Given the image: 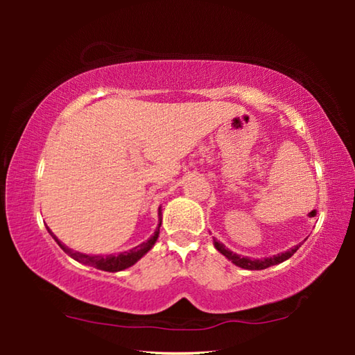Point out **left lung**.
<instances>
[{"label": "left lung", "instance_id": "obj_1", "mask_svg": "<svg viewBox=\"0 0 355 355\" xmlns=\"http://www.w3.org/2000/svg\"><path fill=\"white\" fill-rule=\"evenodd\" d=\"M213 243H214V248L218 249L222 255H224L227 260H230L233 264H236V266L243 268V269H249V271H261V269H266L269 266H274V264H279L282 261H285L290 258L294 252H296L299 248H300V243L299 245H294V248H291L290 250L286 252H282V254H277V255H272V257H266V258H250V257H241L235 254V252H232L230 249H227L224 244H222L220 241H218V239L213 238Z\"/></svg>", "mask_w": 355, "mask_h": 355}]
</instances>
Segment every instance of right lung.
Returning <instances> with one entry per match:
<instances>
[{
	"label": "right lung",
	"instance_id": "add662e5",
	"mask_svg": "<svg viewBox=\"0 0 355 355\" xmlns=\"http://www.w3.org/2000/svg\"><path fill=\"white\" fill-rule=\"evenodd\" d=\"M158 220H159V224H158V227H156L155 233L147 239L146 243L136 245V248L130 249V250L120 252V254H116V255H89V254H81V252H75V250L69 249L67 245L59 241L55 233H53L50 228L46 227V230L53 236V239H55V241L59 244V248H61L65 252V254L70 255L78 263L87 264V266H94V268L100 269V271L119 272V271H123V269H127L130 266H133L135 263L139 261L141 258L146 255L147 252L155 245L156 239H158V236H159L161 220H163V214H161V207L158 208Z\"/></svg>",
	"mask_w": 355,
	"mask_h": 355
}]
</instances>
